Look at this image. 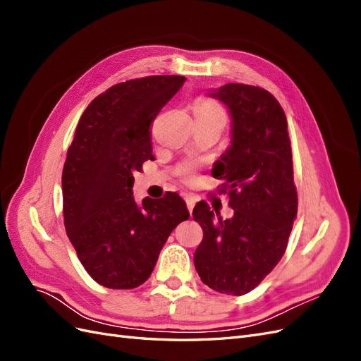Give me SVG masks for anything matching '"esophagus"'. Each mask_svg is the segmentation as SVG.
I'll return each mask as SVG.
<instances>
[{
	"mask_svg": "<svg viewBox=\"0 0 361 361\" xmlns=\"http://www.w3.org/2000/svg\"><path fill=\"white\" fill-rule=\"evenodd\" d=\"M185 202H187V207H188V211H190V212H192L194 206H195V199L192 197V195H187V197H185Z\"/></svg>",
	"mask_w": 361,
	"mask_h": 361,
	"instance_id": "1",
	"label": "esophagus"
}]
</instances>
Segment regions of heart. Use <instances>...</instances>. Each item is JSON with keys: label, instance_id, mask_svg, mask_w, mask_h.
<instances>
[{"label": "heart", "instance_id": "1", "mask_svg": "<svg viewBox=\"0 0 361 361\" xmlns=\"http://www.w3.org/2000/svg\"><path fill=\"white\" fill-rule=\"evenodd\" d=\"M194 116L195 117H212V116H224V114L221 111V108L218 106L214 101L202 97V99L195 101V104H194Z\"/></svg>", "mask_w": 361, "mask_h": 361}]
</instances>
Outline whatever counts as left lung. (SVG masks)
Masks as SVG:
<instances>
[{"label": "left lung", "mask_w": 361, "mask_h": 361, "mask_svg": "<svg viewBox=\"0 0 361 361\" xmlns=\"http://www.w3.org/2000/svg\"><path fill=\"white\" fill-rule=\"evenodd\" d=\"M209 96L232 116V141L212 169L223 179L233 216L197 203L194 221L203 239L194 265L204 285L227 295L253 290L285 255L298 197L293 183L288 120L279 101L265 89L226 84Z\"/></svg>", "instance_id": "8db88e82"}]
</instances>
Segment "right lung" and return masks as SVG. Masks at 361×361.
I'll list each match as a JSON object with an SVG mask.
<instances>
[{
    "mask_svg": "<svg viewBox=\"0 0 361 361\" xmlns=\"http://www.w3.org/2000/svg\"><path fill=\"white\" fill-rule=\"evenodd\" d=\"M154 75L110 87L85 108L63 167L64 227L94 281L134 289L150 277L167 238L188 220L176 192L137 203L134 171L152 155L150 125L185 82Z\"/></svg>",
    "mask_w": 361,
    "mask_h": 361,
    "instance_id": "obj_1",
    "label": "right lung"
}]
</instances>
